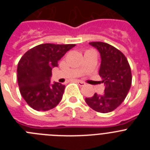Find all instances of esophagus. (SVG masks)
I'll return each mask as SVG.
<instances>
[{
	"label": "esophagus",
	"mask_w": 150,
	"mask_h": 150,
	"mask_svg": "<svg viewBox=\"0 0 150 150\" xmlns=\"http://www.w3.org/2000/svg\"><path fill=\"white\" fill-rule=\"evenodd\" d=\"M76 82H77V83L79 84V86H84L85 85H86V83L83 81H79V80H77Z\"/></svg>",
	"instance_id": "obj_1"
}]
</instances>
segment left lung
Listing matches in <instances>:
<instances>
[{
	"mask_svg": "<svg viewBox=\"0 0 150 150\" xmlns=\"http://www.w3.org/2000/svg\"><path fill=\"white\" fill-rule=\"evenodd\" d=\"M100 55L99 75L106 85L104 93H95L86 102L97 112L107 113L114 110L125 100L132 86V71L122 52L108 43L91 42Z\"/></svg>",
	"mask_w": 150,
	"mask_h": 150,
	"instance_id": "8db88e82",
	"label": "left lung"
}]
</instances>
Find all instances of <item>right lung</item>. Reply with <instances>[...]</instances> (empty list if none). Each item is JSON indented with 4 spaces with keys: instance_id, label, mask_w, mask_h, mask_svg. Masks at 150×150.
Here are the masks:
<instances>
[{
    "instance_id": "1",
    "label": "right lung",
    "mask_w": 150,
    "mask_h": 150,
    "mask_svg": "<svg viewBox=\"0 0 150 150\" xmlns=\"http://www.w3.org/2000/svg\"><path fill=\"white\" fill-rule=\"evenodd\" d=\"M75 44L44 43L24 54L18 64L17 78L20 93L35 110L46 111L59 104L65 86L51 82L52 70Z\"/></svg>"
}]
</instances>
